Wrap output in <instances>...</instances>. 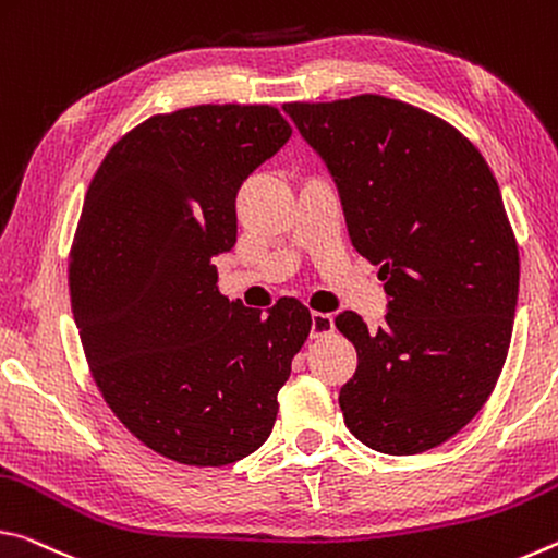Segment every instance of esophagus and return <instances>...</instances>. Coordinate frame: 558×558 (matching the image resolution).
Returning <instances> with one entry per match:
<instances>
[{"instance_id":"obj_1","label":"esophagus","mask_w":558,"mask_h":558,"mask_svg":"<svg viewBox=\"0 0 558 558\" xmlns=\"http://www.w3.org/2000/svg\"><path fill=\"white\" fill-rule=\"evenodd\" d=\"M333 316L331 314H322L314 312L312 314V339H322V336H328L333 331Z\"/></svg>"}]
</instances>
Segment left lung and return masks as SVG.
Masks as SVG:
<instances>
[{"label": "left lung", "instance_id": "8db88e82", "mask_svg": "<svg viewBox=\"0 0 558 558\" xmlns=\"http://www.w3.org/2000/svg\"><path fill=\"white\" fill-rule=\"evenodd\" d=\"M339 187L355 250L380 264L388 314L336 328L359 351L345 427L371 450L417 454L487 403L505 365L519 250L480 150L450 123L386 96L284 104Z\"/></svg>", "mask_w": 558, "mask_h": 558}]
</instances>
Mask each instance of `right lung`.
<instances>
[{
	"mask_svg": "<svg viewBox=\"0 0 558 558\" xmlns=\"http://www.w3.org/2000/svg\"><path fill=\"white\" fill-rule=\"evenodd\" d=\"M271 106L153 116L96 170L69 257L71 312L100 396L143 445L222 468L267 440L312 331L296 299L267 316L217 289L236 193L289 141Z\"/></svg>",
	"mask_w": 558,
	"mask_h": 558,
	"instance_id": "add662e5",
	"label": "right lung"
}]
</instances>
